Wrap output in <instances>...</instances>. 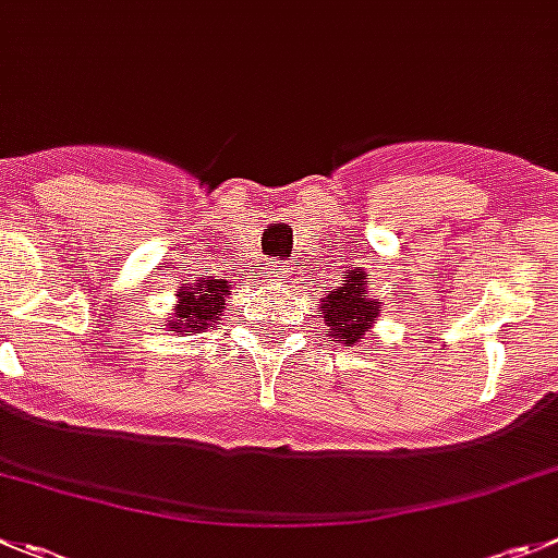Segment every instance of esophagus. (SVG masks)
<instances>
[{
    "label": "esophagus",
    "mask_w": 558,
    "mask_h": 558,
    "mask_svg": "<svg viewBox=\"0 0 558 558\" xmlns=\"http://www.w3.org/2000/svg\"><path fill=\"white\" fill-rule=\"evenodd\" d=\"M270 270H282V265H276V268H270Z\"/></svg>",
    "instance_id": "34e87169"
}]
</instances>
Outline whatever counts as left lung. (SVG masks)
I'll return each mask as SVG.
<instances>
[{
	"mask_svg": "<svg viewBox=\"0 0 558 558\" xmlns=\"http://www.w3.org/2000/svg\"><path fill=\"white\" fill-rule=\"evenodd\" d=\"M342 288H335L326 293V304L320 306L324 320L331 326V337H340L342 342L362 340V331L376 320L379 301L367 299V288L362 282V270H351L342 276Z\"/></svg>",
	"mask_w": 558,
	"mask_h": 558,
	"instance_id": "8db88e82",
	"label": "left lung"
}]
</instances>
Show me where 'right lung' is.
I'll list each match as a JSON object with an SVG mask.
<instances>
[{
  "mask_svg": "<svg viewBox=\"0 0 558 558\" xmlns=\"http://www.w3.org/2000/svg\"><path fill=\"white\" fill-rule=\"evenodd\" d=\"M229 295V290L223 288V282L216 279H207V282H198L196 288L182 290L179 295V324L173 320L171 329H207L209 324H216L218 313H223V299Z\"/></svg>",
  "mask_w": 558,
  "mask_h": 558,
  "instance_id": "1",
  "label": "right lung"
}]
</instances>
